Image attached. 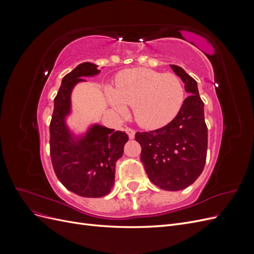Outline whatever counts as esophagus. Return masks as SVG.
Instances as JSON below:
<instances>
[{"label":"esophagus","mask_w":254,"mask_h":254,"mask_svg":"<svg viewBox=\"0 0 254 254\" xmlns=\"http://www.w3.org/2000/svg\"><path fill=\"white\" fill-rule=\"evenodd\" d=\"M125 131H126V132H127V134L129 135V139H133V137H134V134H135L134 129L130 128V127H127V128L125 129Z\"/></svg>","instance_id":"obj_1"}]
</instances>
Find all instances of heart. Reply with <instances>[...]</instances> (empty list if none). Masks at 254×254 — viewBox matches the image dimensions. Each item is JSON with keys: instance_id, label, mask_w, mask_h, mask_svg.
Wrapping results in <instances>:
<instances>
[{"instance_id": "b5f03b06", "label": "heart", "mask_w": 254, "mask_h": 254, "mask_svg": "<svg viewBox=\"0 0 254 254\" xmlns=\"http://www.w3.org/2000/svg\"><path fill=\"white\" fill-rule=\"evenodd\" d=\"M108 97L123 114L127 112V106H133L137 124L157 129L177 117L184 104L186 90L175 74L133 68L121 74L115 88H108Z\"/></svg>"}]
</instances>
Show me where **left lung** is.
I'll list each match as a JSON object with an SVG mask.
<instances>
[{
  "mask_svg": "<svg viewBox=\"0 0 254 254\" xmlns=\"http://www.w3.org/2000/svg\"><path fill=\"white\" fill-rule=\"evenodd\" d=\"M190 94L177 117L164 127L135 133L141 161L149 180L165 190H180L202 173L207 149L203 102L196 80L178 65H171Z\"/></svg>",
  "mask_w": 254,
  "mask_h": 254,
  "instance_id": "left-lung-1",
  "label": "left lung"
}]
</instances>
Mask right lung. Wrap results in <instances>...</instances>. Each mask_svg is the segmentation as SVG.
<instances>
[{"label":"right lung","instance_id":"right-lung-1","mask_svg":"<svg viewBox=\"0 0 254 254\" xmlns=\"http://www.w3.org/2000/svg\"><path fill=\"white\" fill-rule=\"evenodd\" d=\"M97 66L83 63L66 74L54 99L50 124V152L53 168L68 190L81 197L97 198L110 193L115 164L123 156L127 133L101 125L92 126L80 139H74L64 119L71 111V92L83 76L99 73Z\"/></svg>","mask_w":254,"mask_h":254}]
</instances>
